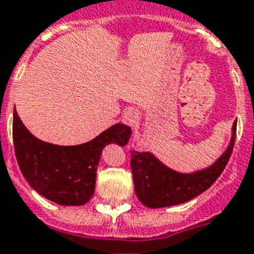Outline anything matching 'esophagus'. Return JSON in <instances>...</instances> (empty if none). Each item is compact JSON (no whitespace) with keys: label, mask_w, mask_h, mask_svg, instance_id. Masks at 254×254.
<instances>
[{"label":"esophagus","mask_w":254,"mask_h":254,"mask_svg":"<svg viewBox=\"0 0 254 254\" xmlns=\"http://www.w3.org/2000/svg\"><path fill=\"white\" fill-rule=\"evenodd\" d=\"M138 118H140V113L137 109H133V108H129L127 109L124 114H122V122H125L127 125H136L137 122H138Z\"/></svg>","instance_id":"obj_1"}]
</instances>
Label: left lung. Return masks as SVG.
Instances as JSON below:
<instances>
[{"label":"left lung","mask_w":254,"mask_h":254,"mask_svg":"<svg viewBox=\"0 0 254 254\" xmlns=\"http://www.w3.org/2000/svg\"><path fill=\"white\" fill-rule=\"evenodd\" d=\"M237 120L233 124L230 142L222 155L203 170L178 172L161 163L152 152H132L133 183L138 200L151 208L186 203L211 187L230 159L236 141Z\"/></svg>","instance_id":"1"}]
</instances>
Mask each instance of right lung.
<instances>
[{
    "instance_id": "obj_1",
    "label": "right lung",
    "mask_w": 254,
    "mask_h": 254,
    "mask_svg": "<svg viewBox=\"0 0 254 254\" xmlns=\"http://www.w3.org/2000/svg\"><path fill=\"white\" fill-rule=\"evenodd\" d=\"M130 134V127L116 124L91 141L55 145L33 136L13 114V142L24 178L37 194L62 206H82L93 198L103 148L127 145Z\"/></svg>"
}]
</instances>
